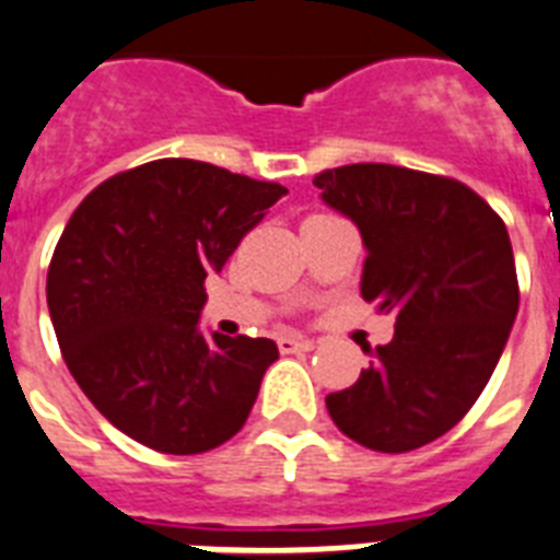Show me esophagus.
<instances>
[{
  "mask_svg": "<svg viewBox=\"0 0 560 560\" xmlns=\"http://www.w3.org/2000/svg\"><path fill=\"white\" fill-rule=\"evenodd\" d=\"M312 340H306V337H294V335H285L277 340V349L283 354H294V352H308L312 349Z\"/></svg>",
  "mask_w": 560,
  "mask_h": 560,
  "instance_id": "1",
  "label": "esophagus"
}]
</instances>
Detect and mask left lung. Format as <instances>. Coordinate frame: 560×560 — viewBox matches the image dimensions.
Masks as SVG:
<instances>
[{
	"instance_id": "8db88e82",
	"label": "left lung",
	"mask_w": 560,
	"mask_h": 560,
	"mask_svg": "<svg viewBox=\"0 0 560 560\" xmlns=\"http://www.w3.org/2000/svg\"><path fill=\"white\" fill-rule=\"evenodd\" d=\"M314 186L360 229L363 300L397 317L395 337L326 409L366 450H420L472 409L501 360L518 314L506 225L464 183L400 165H340Z\"/></svg>"
}]
</instances>
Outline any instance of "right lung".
<instances>
[{
    "label": "right lung",
    "mask_w": 560,
    "mask_h": 560,
    "mask_svg": "<svg viewBox=\"0 0 560 560\" xmlns=\"http://www.w3.org/2000/svg\"><path fill=\"white\" fill-rule=\"evenodd\" d=\"M283 194L171 156L100 183L65 225L48 269L59 349L88 400L148 450L200 455L246 423L277 343L202 335V283Z\"/></svg>",
    "instance_id": "add662e5"
}]
</instances>
